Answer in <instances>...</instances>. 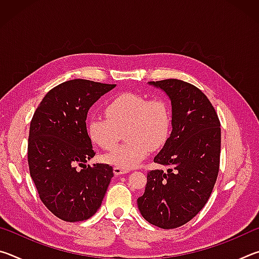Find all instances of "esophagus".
Masks as SVG:
<instances>
[{
	"instance_id": "1",
	"label": "esophagus",
	"mask_w": 259,
	"mask_h": 259,
	"mask_svg": "<svg viewBox=\"0 0 259 259\" xmlns=\"http://www.w3.org/2000/svg\"><path fill=\"white\" fill-rule=\"evenodd\" d=\"M113 171L114 174L116 175V176H119V175H124L129 171L128 169H124V168H121V166H114L113 168Z\"/></svg>"
}]
</instances>
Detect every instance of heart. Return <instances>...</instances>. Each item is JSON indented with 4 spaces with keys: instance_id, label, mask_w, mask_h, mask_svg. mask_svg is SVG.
I'll return each mask as SVG.
<instances>
[{
    "instance_id": "1",
    "label": "heart",
    "mask_w": 259,
    "mask_h": 259,
    "mask_svg": "<svg viewBox=\"0 0 259 259\" xmlns=\"http://www.w3.org/2000/svg\"><path fill=\"white\" fill-rule=\"evenodd\" d=\"M107 117L88 119L87 133L91 142L103 150H112L125 129L128 142L104 155L105 162L124 169L145 160L151 147L163 145L171 130V112L163 98L124 93L109 100L105 107Z\"/></svg>"
}]
</instances>
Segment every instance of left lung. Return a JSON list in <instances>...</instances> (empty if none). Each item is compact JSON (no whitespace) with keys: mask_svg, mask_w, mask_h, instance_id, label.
Listing matches in <instances>:
<instances>
[{"mask_svg":"<svg viewBox=\"0 0 259 259\" xmlns=\"http://www.w3.org/2000/svg\"><path fill=\"white\" fill-rule=\"evenodd\" d=\"M171 100V134L154 157L168 166L151 170L138 198L142 216L152 225L176 229L207 203L219 171L221 122L202 91L177 78L148 82Z\"/></svg>","mask_w":259,"mask_h":259,"instance_id":"left-lung-1","label":"left lung"}]
</instances>
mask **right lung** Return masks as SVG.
<instances>
[{
  "label": "right lung",
  "instance_id": "obj_1",
  "mask_svg": "<svg viewBox=\"0 0 259 259\" xmlns=\"http://www.w3.org/2000/svg\"><path fill=\"white\" fill-rule=\"evenodd\" d=\"M115 85L83 78L61 83L45 96L30 121V177L43 204L65 222L94 216L114 176L109 164L85 165L96 154L85 120L90 107Z\"/></svg>",
  "mask_w": 259,
  "mask_h": 259
}]
</instances>
